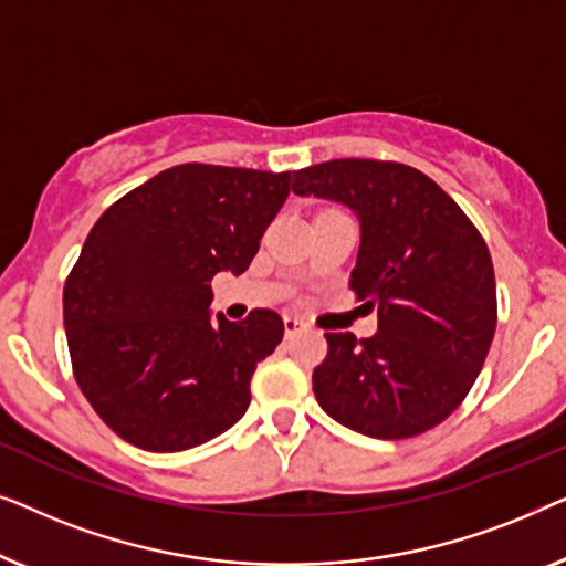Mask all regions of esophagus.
Segmentation results:
<instances>
[{
    "instance_id": "1",
    "label": "esophagus",
    "mask_w": 566,
    "mask_h": 566,
    "mask_svg": "<svg viewBox=\"0 0 566 566\" xmlns=\"http://www.w3.org/2000/svg\"><path fill=\"white\" fill-rule=\"evenodd\" d=\"M283 327H285V335H289V337H293V335H298V332H301V329H304V327H306V324H304V322H301V319H298V316H291V314H285V316H283Z\"/></svg>"
}]
</instances>
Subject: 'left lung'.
Listing matches in <instances>:
<instances>
[{
    "instance_id": "left-lung-1",
    "label": "left lung",
    "mask_w": 566,
    "mask_h": 566,
    "mask_svg": "<svg viewBox=\"0 0 566 566\" xmlns=\"http://www.w3.org/2000/svg\"><path fill=\"white\" fill-rule=\"evenodd\" d=\"M293 192L358 216L350 285L378 306L374 337L327 335L329 353L312 376L316 401L368 438L436 428L474 386L497 327L482 234L438 182L399 161H322L298 169Z\"/></svg>"
}]
</instances>
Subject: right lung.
<instances>
[{
    "instance_id": "right-lung-1",
    "label": "right lung",
    "mask_w": 566,
    "mask_h": 566,
    "mask_svg": "<svg viewBox=\"0 0 566 566\" xmlns=\"http://www.w3.org/2000/svg\"><path fill=\"white\" fill-rule=\"evenodd\" d=\"M291 192V172L177 165L92 227L64 285L76 384L130 446L188 451L242 420L283 319L211 316V281L242 275Z\"/></svg>"
}]
</instances>
